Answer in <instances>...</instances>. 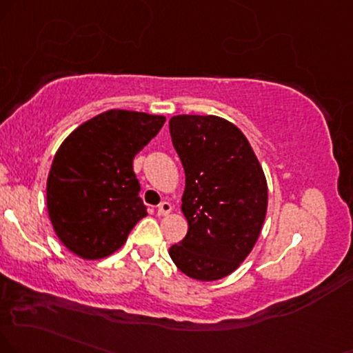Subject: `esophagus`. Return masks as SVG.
<instances>
[{"label":"esophagus","mask_w":353,"mask_h":353,"mask_svg":"<svg viewBox=\"0 0 353 353\" xmlns=\"http://www.w3.org/2000/svg\"><path fill=\"white\" fill-rule=\"evenodd\" d=\"M168 212H172V204L168 201H163L159 204V208H157V214L159 216H167Z\"/></svg>","instance_id":"1"}]
</instances>
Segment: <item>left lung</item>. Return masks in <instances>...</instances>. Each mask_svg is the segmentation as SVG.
<instances>
[{
	"instance_id": "1",
	"label": "left lung",
	"mask_w": 353,
	"mask_h": 353,
	"mask_svg": "<svg viewBox=\"0 0 353 353\" xmlns=\"http://www.w3.org/2000/svg\"><path fill=\"white\" fill-rule=\"evenodd\" d=\"M170 136L185 170L188 232L170 247L185 275L214 281L250 254L267 212V180L249 141L217 116H173Z\"/></svg>"
}]
</instances>
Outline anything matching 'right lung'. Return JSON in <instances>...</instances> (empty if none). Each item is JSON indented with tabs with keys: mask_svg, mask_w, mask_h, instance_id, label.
I'll return each mask as SVG.
<instances>
[{
	"mask_svg": "<svg viewBox=\"0 0 353 353\" xmlns=\"http://www.w3.org/2000/svg\"><path fill=\"white\" fill-rule=\"evenodd\" d=\"M163 123V116L111 110L65 139L47 180V210L68 250L86 260L108 256L147 216L132 160Z\"/></svg>",
	"mask_w": 353,
	"mask_h": 353,
	"instance_id": "add662e5",
	"label": "right lung"
}]
</instances>
